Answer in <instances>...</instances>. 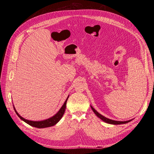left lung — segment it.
<instances>
[{
	"mask_svg": "<svg viewBox=\"0 0 154 154\" xmlns=\"http://www.w3.org/2000/svg\"><path fill=\"white\" fill-rule=\"evenodd\" d=\"M92 110L94 112V114L98 117L100 119H101V120H103V122H105V123H109V124H112V125H121V124H125V123H127L128 122H130L131 120H128V121H125V122H119V121H115V120H112L110 119L109 118H105V116H102L101 114H100L99 112H97L93 108L92 106H91Z\"/></svg>",
	"mask_w": 154,
	"mask_h": 154,
	"instance_id": "left-lung-1",
	"label": "left lung"
}]
</instances>
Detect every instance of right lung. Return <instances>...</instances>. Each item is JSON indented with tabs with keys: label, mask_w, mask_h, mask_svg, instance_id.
Here are the masks:
<instances>
[{
	"label": "right lung",
	"mask_w": 154,
	"mask_h": 154,
	"mask_svg": "<svg viewBox=\"0 0 154 154\" xmlns=\"http://www.w3.org/2000/svg\"><path fill=\"white\" fill-rule=\"evenodd\" d=\"M69 96H68L67 98L66 99V101L64 102L63 105H62V106L60 108V109L59 110V111L54 116H53V117H51L49 119H45L43 121H40V122H33V121H30V120H27L24 119V118H22V116H20L18 113L17 112L15 106H13L14 110H15L16 114H17V116L19 117L22 121H24V122H26V123H27L28 125L32 126V127H34L36 128H47V127H52V126H54V125L57 124L59 121L61 119V118H62V116L65 112V110H66V103H67V101L68 100V97Z\"/></svg>",
	"instance_id": "add662e5"
}]
</instances>
